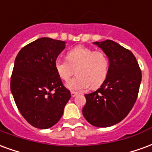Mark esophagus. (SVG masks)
I'll use <instances>...</instances> for the list:
<instances>
[{
  "instance_id": "esophagus-1",
  "label": "esophagus",
  "mask_w": 152,
  "mask_h": 152,
  "mask_svg": "<svg viewBox=\"0 0 152 152\" xmlns=\"http://www.w3.org/2000/svg\"><path fill=\"white\" fill-rule=\"evenodd\" d=\"M77 94H78V93L75 92V91H72V92H71V95H72V97H73V98L76 97Z\"/></svg>"
}]
</instances>
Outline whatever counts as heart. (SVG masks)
I'll list each match as a JSON object with an SVG mask.
<instances>
[{
  "mask_svg": "<svg viewBox=\"0 0 152 152\" xmlns=\"http://www.w3.org/2000/svg\"><path fill=\"white\" fill-rule=\"evenodd\" d=\"M66 60L56 59L54 66L63 80H69L76 69L77 76L66 83L68 89L82 90L89 86L97 89L105 81L108 74L109 59L104 51L77 45L66 53Z\"/></svg>",
  "mask_w": 152,
  "mask_h": 152,
  "instance_id": "b5f03b06",
  "label": "heart"
}]
</instances>
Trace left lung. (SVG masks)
Masks as SVG:
<instances>
[{"label":"left lung","instance_id":"left-lung-1","mask_svg":"<svg viewBox=\"0 0 152 152\" xmlns=\"http://www.w3.org/2000/svg\"><path fill=\"white\" fill-rule=\"evenodd\" d=\"M109 58L105 81L99 89L86 94L82 113L94 126L110 127L127 116L136 102L142 72L136 58L129 50L113 40L96 41Z\"/></svg>","mask_w":152,"mask_h":152}]
</instances>
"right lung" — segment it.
<instances>
[{"instance_id": "obj_1", "label": "right lung", "mask_w": 152, "mask_h": 152, "mask_svg": "<svg viewBox=\"0 0 152 152\" xmlns=\"http://www.w3.org/2000/svg\"><path fill=\"white\" fill-rule=\"evenodd\" d=\"M65 41L42 37L25 45L15 61L10 89L18 111L33 127L45 129L58 123L71 93L54 66Z\"/></svg>"}]
</instances>
